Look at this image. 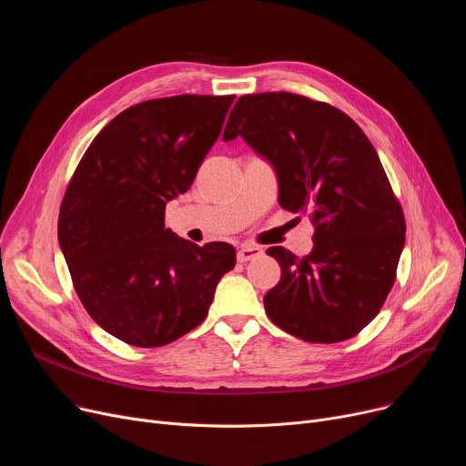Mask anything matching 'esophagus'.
Instances as JSON below:
<instances>
[{
	"instance_id": "34e87169",
	"label": "esophagus",
	"mask_w": 466,
	"mask_h": 466,
	"mask_svg": "<svg viewBox=\"0 0 466 466\" xmlns=\"http://www.w3.org/2000/svg\"><path fill=\"white\" fill-rule=\"evenodd\" d=\"M260 255H262V249L257 248V246H241V248L238 249V260H239V262H248V260L257 258V257H260Z\"/></svg>"
}]
</instances>
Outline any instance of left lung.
Segmentation results:
<instances>
[{
  "label": "left lung",
  "instance_id": "obj_1",
  "mask_svg": "<svg viewBox=\"0 0 466 466\" xmlns=\"http://www.w3.org/2000/svg\"><path fill=\"white\" fill-rule=\"evenodd\" d=\"M238 136L276 167L279 206L315 227L309 255L266 251L281 266L266 315L311 344L353 338L393 289L406 239L402 206L374 145L344 111L292 92L241 96L225 141Z\"/></svg>",
  "mask_w": 466,
  "mask_h": 466
}]
</instances>
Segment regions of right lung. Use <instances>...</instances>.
I'll return each mask as SVG.
<instances>
[{
    "label": "right lung",
    "mask_w": 466,
    "mask_h": 466,
    "mask_svg": "<svg viewBox=\"0 0 466 466\" xmlns=\"http://www.w3.org/2000/svg\"><path fill=\"white\" fill-rule=\"evenodd\" d=\"M236 96L181 94L136 104L97 134L69 179L58 241L92 319L136 348H162L198 327L236 264L164 228L166 202L192 185Z\"/></svg>",
    "instance_id": "add662e5"
}]
</instances>
